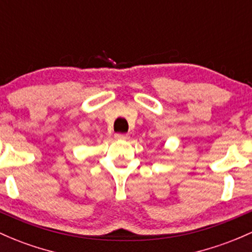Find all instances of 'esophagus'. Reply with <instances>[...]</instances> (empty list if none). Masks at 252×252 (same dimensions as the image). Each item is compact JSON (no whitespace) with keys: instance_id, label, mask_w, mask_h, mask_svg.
<instances>
[{"instance_id":"esophagus-1","label":"esophagus","mask_w":252,"mask_h":252,"mask_svg":"<svg viewBox=\"0 0 252 252\" xmlns=\"http://www.w3.org/2000/svg\"><path fill=\"white\" fill-rule=\"evenodd\" d=\"M115 139H117V140H128L129 135L128 134H116Z\"/></svg>"}]
</instances>
